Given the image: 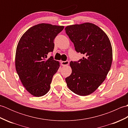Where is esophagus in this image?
Wrapping results in <instances>:
<instances>
[{
    "label": "esophagus",
    "instance_id": "34e87169",
    "mask_svg": "<svg viewBox=\"0 0 128 128\" xmlns=\"http://www.w3.org/2000/svg\"><path fill=\"white\" fill-rule=\"evenodd\" d=\"M69 62L68 60H66V61H62L61 62V64L62 66H68L69 64Z\"/></svg>",
    "mask_w": 128,
    "mask_h": 128
}]
</instances>
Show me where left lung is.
<instances>
[{"label":"left lung","mask_w":128,"mask_h":128,"mask_svg":"<svg viewBox=\"0 0 128 128\" xmlns=\"http://www.w3.org/2000/svg\"><path fill=\"white\" fill-rule=\"evenodd\" d=\"M66 32L78 53L84 56L70 62L72 72L66 78L69 88L79 96L93 93L104 81L112 62V48L105 32L86 22L66 26Z\"/></svg>","instance_id":"1"}]
</instances>
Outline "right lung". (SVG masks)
<instances>
[{
  "instance_id": "obj_1",
  "label": "right lung",
  "mask_w": 128,
  "mask_h": 128,
  "mask_svg": "<svg viewBox=\"0 0 128 128\" xmlns=\"http://www.w3.org/2000/svg\"><path fill=\"white\" fill-rule=\"evenodd\" d=\"M64 27L40 24L30 28L19 40L16 48L15 67L23 86L36 97L44 96L49 91L53 75L59 62L50 56L54 40Z\"/></svg>"
}]
</instances>
